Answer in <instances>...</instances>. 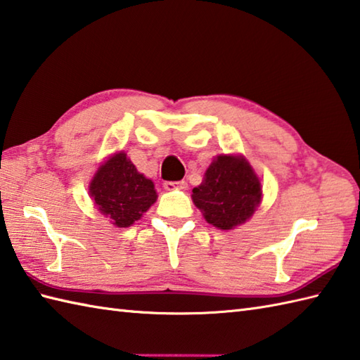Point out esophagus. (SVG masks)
I'll return each instance as SVG.
<instances>
[{"label": "esophagus", "mask_w": 360, "mask_h": 360, "mask_svg": "<svg viewBox=\"0 0 360 360\" xmlns=\"http://www.w3.org/2000/svg\"><path fill=\"white\" fill-rule=\"evenodd\" d=\"M165 189L174 191V189H186V181H165Z\"/></svg>", "instance_id": "1"}]
</instances>
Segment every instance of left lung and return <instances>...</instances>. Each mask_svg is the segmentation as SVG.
I'll return each mask as SVG.
<instances>
[{"instance_id":"1","label":"left lung","mask_w":360,"mask_h":360,"mask_svg":"<svg viewBox=\"0 0 360 360\" xmlns=\"http://www.w3.org/2000/svg\"><path fill=\"white\" fill-rule=\"evenodd\" d=\"M191 197L205 221L216 229L231 230L253 216L261 203L262 188L244 157L217 155Z\"/></svg>"}]
</instances>
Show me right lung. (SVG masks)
Segmentation results:
<instances>
[{
    "mask_svg": "<svg viewBox=\"0 0 360 360\" xmlns=\"http://www.w3.org/2000/svg\"><path fill=\"white\" fill-rule=\"evenodd\" d=\"M90 195L102 214L120 229L139 221L158 197L153 181L139 174L124 152L110 157L94 174Z\"/></svg>",
    "mask_w": 360,
    "mask_h": 360,
    "instance_id": "add662e5",
    "label": "right lung"
}]
</instances>
